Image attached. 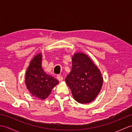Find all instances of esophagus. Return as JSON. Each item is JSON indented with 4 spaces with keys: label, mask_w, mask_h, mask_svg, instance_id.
I'll return each mask as SVG.
<instances>
[{
    "label": "esophagus",
    "mask_w": 132,
    "mask_h": 132,
    "mask_svg": "<svg viewBox=\"0 0 132 132\" xmlns=\"http://www.w3.org/2000/svg\"><path fill=\"white\" fill-rule=\"evenodd\" d=\"M57 79L60 81V82H62L63 79V78L62 76H61V75H58L57 76Z\"/></svg>",
    "instance_id": "34e87169"
}]
</instances>
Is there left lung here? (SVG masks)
<instances>
[{"instance_id":"1","label":"left lung","mask_w":132,"mask_h":132,"mask_svg":"<svg viewBox=\"0 0 132 132\" xmlns=\"http://www.w3.org/2000/svg\"><path fill=\"white\" fill-rule=\"evenodd\" d=\"M72 69L66 78L74 99L81 104L92 102L99 94L103 77L97 67L88 55L77 53L72 58Z\"/></svg>"}]
</instances>
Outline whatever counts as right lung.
Instances as JSON below:
<instances>
[{
	"instance_id": "add662e5",
	"label": "right lung",
	"mask_w": 132,
	"mask_h": 132,
	"mask_svg": "<svg viewBox=\"0 0 132 132\" xmlns=\"http://www.w3.org/2000/svg\"><path fill=\"white\" fill-rule=\"evenodd\" d=\"M41 53L30 61L26 72V85L33 96L43 100L48 97L59 81L45 73L41 67Z\"/></svg>"
}]
</instances>
